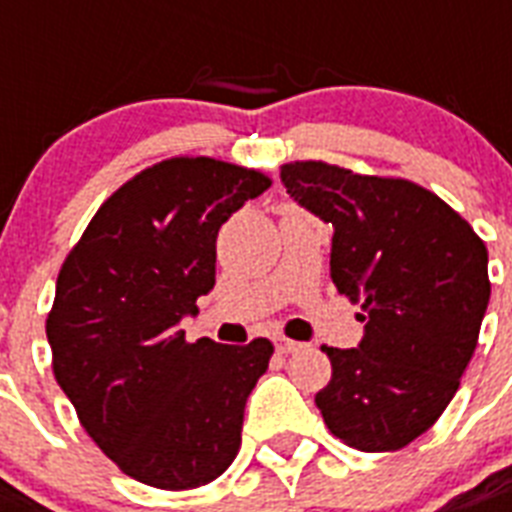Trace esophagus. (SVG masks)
Returning <instances> with one entry per match:
<instances>
[{
	"instance_id": "1",
	"label": "esophagus",
	"mask_w": 512,
	"mask_h": 512,
	"mask_svg": "<svg viewBox=\"0 0 512 512\" xmlns=\"http://www.w3.org/2000/svg\"><path fill=\"white\" fill-rule=\"evenodd\" d=\"M305 347V344L294 342V339H286V336H281V339H276V350L281 352V355H289V352H299Z\"/></svg>"
}]
</instances>
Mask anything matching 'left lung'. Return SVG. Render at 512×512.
Returning <instances> with one entry per match:
<instances>
[{
  "label": "left lung",
  "mask_w": 512,
  "mask_h": 512,
  "mask_svg": "<svg viewBox=\"0 0 512 512\" xmlns=\"http://www.w3.org/2000/svg\"><path fill=\"white\" fill-rule=\"evenodd\" d=\"M286 191L334 226L331 278L360 302L363 342L326 347L315 394L328 431L360 452H394L429 431L471 363L489 305L486 244L434 191L323 160L281 165Z\"/></svg>",
  "instance_id": "left-lung-1"
}]
</instances>
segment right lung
<instances>
[{"mask_svg":"<svg viewBox=\"0 0 512 512\" xmlns=\"http://www.w3.org/2000/svg\"><path fill=\"white\" fill-rule=\"evenodd\" d=\"M270 178L213 157H170L112 191L57 276L47 339L78 421L120 471L181 492L242 447L244 405L273 344L186 342L215 286V239Z\"/></svg>","mask_w":512,"mask_h":512,"instance_id":"1","label":"right lung"}]
</instances>
